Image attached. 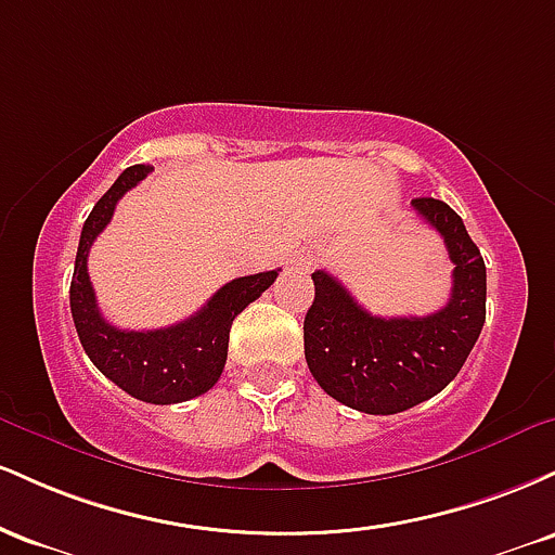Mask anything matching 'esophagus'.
<instances>
[{"label":"esophagus","instance_id":"esophagus-1","mask_svg":"<svg viewBox=\"0 0 555 555\" xmlns=\"http://www.w3.org/2000/svg\"><path fill=\"white\" fill-rule=\"evenodd\" d=\"M289 271H297V273H308L310 271V266H313V256H310L308 250H299V253H295V256L289 258Z\"/></svg>","mask_w":555,"mask_h":555}]
</instances>
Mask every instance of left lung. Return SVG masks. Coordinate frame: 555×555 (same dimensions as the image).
Listing matches in <instances>:
<instances>
[{"label": "left lung", "mask_w": 555, "mask_h": 555, "mask_svg": "<svg viewBox=\"0 0 555 555\" xmlns=\"http://www.w3.org/2000/svg\"><path fill=\"white\" fill-rule=\"evenodd\" d=\"M412 208L441 234L454 263L441 310L423 318L371 315L331 273H313L305 360L328 397L365 415H397L443 391L486 323V263L462 216L436 197H415Z\"/></svg>", "instance_id": "1"}]
</instances>
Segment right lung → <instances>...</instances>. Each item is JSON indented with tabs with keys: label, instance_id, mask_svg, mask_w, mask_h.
<instances>
[{
	"label": "right lung",
	"instance_id": "1",
	"mask_svg": "<svg viewBox=\"0 0 555 555\" xmlns=\"http://www.w3.org/2000/svg\"><path fill=\"white\" fill-rule=\"evenodd\" d=\"M151 169L154 167L145 164L125 169L88 214L69 284V310L82 349L106 378L149 404H177L201 397L221 378L232 321L276 282L279 271L232 279L195 315L175 326L154 331L112 326L95 305L93 284L88 276V253L93 240L112 221L119 197L145 180Z\"/></svg>",
	"mask_w": 555,
	"mask_h": 555
}]
</instances>
